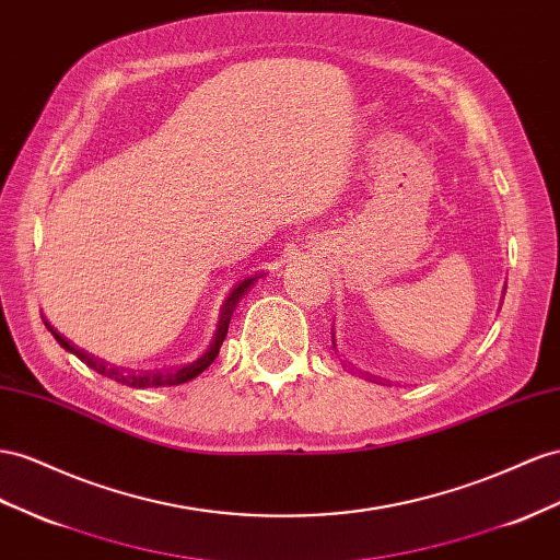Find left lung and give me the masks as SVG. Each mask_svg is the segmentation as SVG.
<instances>
[{"instance_id": "obj_1", "label": "left lung", "mask_w": 560, "mask_h": 560, "mask_svg": "<svg viewBox=\"0 0 560 560\" xmlns=\"http://www.w3.org/2000/svg\"><path fill=\"white\" fill-rule=\"evenodd\" d=\"M504 290H506V287H504ZM331 346H335V349H337V343H335V329H331Z\"/></svg>"}]
</instances>
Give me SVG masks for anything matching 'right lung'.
<instances>
[{"mask_svg": "<svg viewBox=\"0 0 560 560\" xmlns=\"http://www.w3.org/2000/svg\"><path fill=\"white\" fill-rule=\"evenodd\" d=\"M259 278H264V273H254V276H249V278H245V280H240L233 290H231V294L225 296V301H223V306H221V315H219V325H217V335H214V339H211V343H209V349L198 358V360H192V362H188V365H184V368H172V370H155V372H133V370H119V368H113V365H105V362H101V360H96V358H92L89 353H84V351H80V349H74V346L68 341V339H63L58 335V331L44 320V325H47V329L51 331L54 335V339L63 346V349L68 351V353H72V355H78L84 365H89L92 370H96L98 374H103V376H108V380H113V382H117V384H125V386H131V388H158V386H178V384H186V382H190V380H195V376L198 374H202L211 362L217 360V355H219V351H221V343H223V339H225V335H229V325H231V317H233V311H235V306L240 304V301H243V296L252 290L254 287V282L259 280Z\"/></svg>", "mask_w": 560, "mask_h": 560, "instance_id": "1", "label": "right lung"}]
</instances>
